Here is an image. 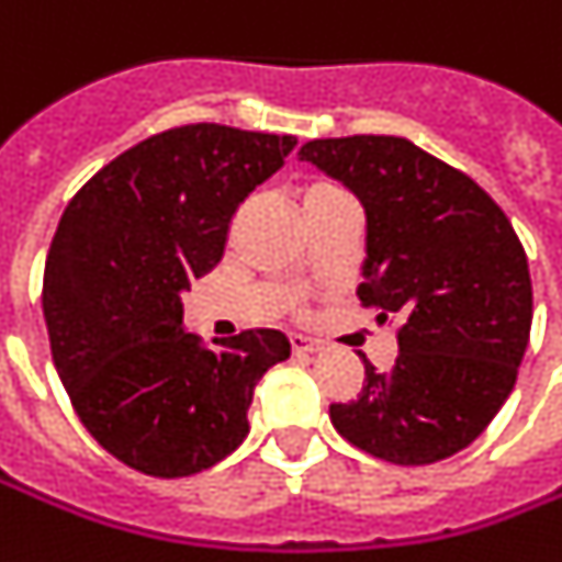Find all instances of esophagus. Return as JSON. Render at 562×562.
Instances as JSON below:
<instances>
[{
  "instance_id": "1",
  "label": "esophagus",
  "mask_w": 562,
  "mask_h": 562,
  "mask_svg": "<svg viewBox=\"0 0 562 562\" xmlns=\"http://www.w3.org/2000/svg\"><path fill=\"white\" fill-rule=\"evenodd\" d=\"M289 344H292L294 356H313V352H316V344L304 335H292L289 337Z\"/></svg>"
}]
</instances>
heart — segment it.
I'll use <instances>...</instances> for the list:
<instances>
[{"label":"heart","mask_w":562,"mask_h":562,"mask_svg":"<svg viewBox=\"0 0 562 562\" xmlns=\"http://www.w3.org/2000/svg\"><path fill=\"white\" fill-rule=\"evenodd\" d=\"M337 194H344V191H340L337 186H331V182H310V186L304 188V203H307V206H313V203L331 200V198H337Z\"/></svg>","instance_id":"1"}]
</instances>
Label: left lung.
Instances as JSON below:
<instances>
[{
  "mask_svg": "<svg viewBox=\"0 0 562 562\" xmlns=\"http://www.w3.org/2000/svg\"><path fill=\"white\" fill-rule=\"evenodd\" d=\"M301 160L359 198V301L395 322L390 371L364 359L335 429L371 457L429 465L469 447L512 395L532 325L527 252L484 188L402 136L301 145Z\"/></svg>",
  "mask_w": 562,
  "mask_h": 562,
  "instance_id": "1",
  "label": "left lung"
}]
</instances>
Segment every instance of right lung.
I'll return each instance as SVG.
<instances>
[{
  "instance_id": "right-lung-1",
  "label": "right lung",
  "mask_w": 562,
  "mask_h": 562,
  "mask_svg": "<svg viewBox=\"0 0 562 562\" xmlns=\"http://www.w3.org/2000/svg\"><path fill=\"white\" fill-rule=\"evenodd\" d=\"M294 136L172 127L90 179L50 240L42 310L78 419L151 477H188L249 435V404L289 337L252 328L222 349L186 331L182 292L222 261L240 203L282 167Z\"/></svg>"
}]
</instances>
